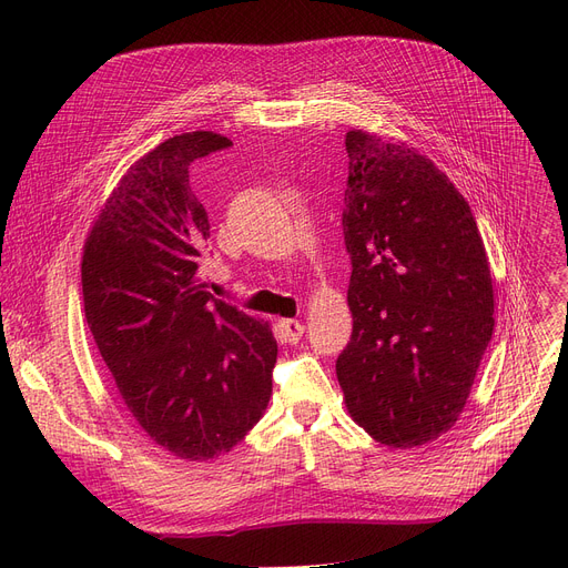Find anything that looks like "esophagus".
Here are the masks:
<instances>
[{
  "label": "esophagus",
  "instance_id": "1",
  "mask_svg": "<svg viewBox=\"0 0 568 568\" xmlns=\"http://www.w3.org/2000/svg\"><path fill=\"white\" fill-rule=\"evenodd\" d=\"M281 332H283L285 343L296 345L304 336V324L296 322V320H281Z\"/></svg>",
  "mask_w": 568,
  "mask_h": 568
}]
</instances>
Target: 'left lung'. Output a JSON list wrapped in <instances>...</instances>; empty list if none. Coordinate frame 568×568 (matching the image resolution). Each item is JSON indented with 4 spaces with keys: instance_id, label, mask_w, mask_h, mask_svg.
Returning a JSON list of instances; mask_svg holds the SVG:
<instances>
[{
    "instance_id": "1",
    "label": "left lung",
    "mask_w": 568,
    "mask_h": 568,
    "mask_svg": "<svg viewBox=\"0 0 568 568\" xmlns=\"http://www.w3.org/2000/svg\"><path fill=\"white\" fill-rule=\"evenodd\" d=\"M343 236L352 336L336 373L352 419L394 449L449 430L493 336V278L467 200L403 142L349 131Z\"/></svg>"
}]
</instances>
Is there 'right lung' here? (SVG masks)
Segmentation results:
<instances>
[{"instance_id": "right-lung-1", "label": "right lung", "mask_w": 568, "mask_h": 568, "mask_svg": "<svg viewBox=\"0 0 568 568\" xmlns=\"http://www.w3.org/2000/svg\"><path fill=\"white\" fill-rule=\"evenodd\" d=\"M232 146L193 131L142 156L108 197L82 257L84 317L135 422L179 458L230 452L272 396L268 324L200 283L209 221L189 168Z\"/></svg>"}]
</instances>
